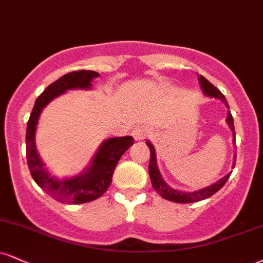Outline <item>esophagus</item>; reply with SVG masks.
Returning a JSON list of instances; mask_svg holds the SVG:
<instances>
[{"instance_id": "34e87169", "label": "esophagus", "mask_w": 263, "mask_h": 263, "mask_svg": "<svg viewBox=\"0 0 263 263\" xmlns=\"http://www.w3.org/2000/svg\"><path fill=\"white\" fill-rule=\"evenodd\" d=\"M149 135V131L148 128H145L144 126H137L134 131H132V136H134L135 141H142L143 138L147 137Z\"/></svg>"}]
</instances>
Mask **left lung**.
<instances>
[{
	"label": "left lung",
	"instance_id": "obj_1",
	"mask_svg": "<svg viewBox=\"0 0 263 263\" xmlns=\"http://www.w3.org/2000/svg\"><path fill=\"white\" fill-rule=\"evenodd\" d=\"M198 81H200L201 89H202V91H203L204 96L223 101V103L226 104V106L229 109V105H228V101L226 99V97L220 93L219 89H217V88L214 87V85L212 84L210 81L205 80L203 76H200ZM226 121L228 123V126H229V128L232 129L233 142H234V144H235V129H234V120H233V116H232V114H230V111H228V114H227ZM145 143H147V145L149 147V151H151V160H149V167H148V172H149L152 186H153V189L156 190L158 194H159L163 198H165V200H167V201L176 202V203H192V202H198V201L205 200V198L211 197L212 195L216 194L217 191H219V190L224 186V183L228 181L230 174H232V172H230L229 174H227L224 178L218 180L217 182L212 183V185L207 186V187L197 190V191L187 192V191H180V190H175V189L170 187V186L163 180L162 174H160L159 169H158V165H157V154H156V149H154L153 144H152L149 141H145ZM235 159H236V156L234 154L233 169H234V166H235Z\"/></svg>",
	"mask_w": 263,
	"mask_h": 263
}]
</instances>
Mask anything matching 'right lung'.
Listing matches in <instances>:
<instances>
[{"instance_id":"add662e5","label":"right lung","mask_w":263,"mask_h":263,"mask_svg":"<svg viewBox=\"0 0 263 263\" xmlns=\"http://www.w3.org/2000/svg\"><path fill=\"white\" fill-rule=\"evenodd\" d=\"M99 77L96 71H74L62 76L50 84L35 100L30 114L25 135L27 162L31 178L37 186L61 203L81 204L94 201L106 192L112 181V174L122 154L134 144L131 136L114 137L101 142L91 158L89 165L83 172L69 178L59 179L52 176L45 167L37 153L35 144L36 126L41 111L50 101L72 89H91V82Z\"/></svg>"}]
</instances>
